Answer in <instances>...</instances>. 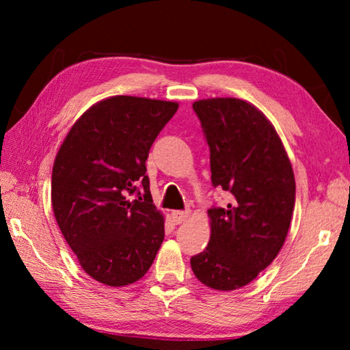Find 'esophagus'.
I'll use <instances>...</instances> for the list:
<instances>
[{"label":"esophagus","mask_w":350,"mask_h":350,"mask_svg":"<svg viewBox=\"0 0 350 350\" xmlns=\"http://www.w3.org/2000/svg\"><path fill=\"white\" fill-rule=\"evenodd\" d=\"M171 216H173V221L176 224H182L188 219L189 211H173V213H171Z\"/></svg>","instance_id":"1"}]
</instances>
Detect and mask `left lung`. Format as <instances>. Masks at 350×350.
I'll list each match as a JSON object with an SVG mask.
<instances>
[{"mask_svg": "<svg viewBox=\"0 0 350 350\" xmlns=\"http://www.w3.org/2000/svg\"><path fill=\"white\" fill-rule=\"evenodd\" d=\"M210 146L211 182L230 191L227 208L208 210L210 242L191 258L194 276L215 290H236L271 264L295 208V174L275 126L234 97L193 103Z\"/></svg>", "mask_w": 350, "mask_h": 350, "instance_id": "8db88e82", "label": "left lung"}]
</instances>
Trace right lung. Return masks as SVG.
<instances>
[{"label": "right lung", "instance_id": "1", "mask_svg": "<svg viewBox=\"0 0 350 350\" xmlns=\"http://www.w3.org/2000/svg\"><path fill=\"white\" fill-rule=\"evenodd\" d=\"M179 103L114 96L77 118L52 168V210L81 269L111 287L139 281L165 236L145 162ZM142 185V193L135 187ZM133 192L137 200L129 198Z\"/></svg>", "mask_w": 350, "mask_h": 350}]
</instances>
